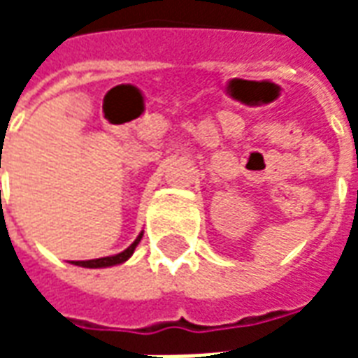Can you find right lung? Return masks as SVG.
I'll list each match as a JSON object with an SVG mask.
<instances>
[{
  "instance_id": "1",
  "label": "right lung",
  "mask_w": 358,
  "mask_h": 358,
  "mask_svg": "<svg viewBox=\"0 0 358 358\" xmlns=\"http://www.w3.org/2000/svg\"><path fill=\"white\" fill-rule=\"evenodd\" d=\"M141 236H143V232H140V236H138L124 251H120L117 255L92 259V261H73V264H76V266H84V268H107V266H117V264L126 263V261L134 255V249L138 248V243L141 241Z\"/></svg>"
}]
</instances>
